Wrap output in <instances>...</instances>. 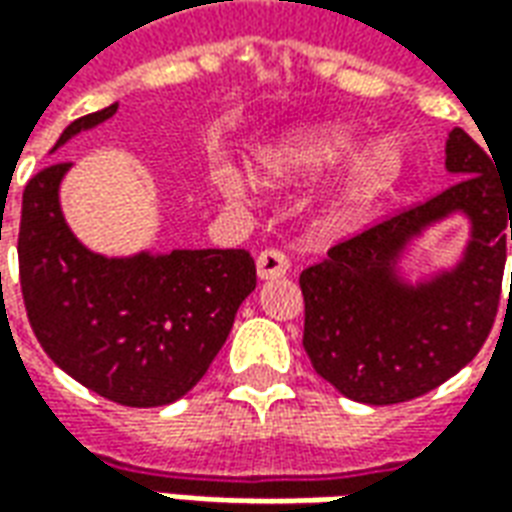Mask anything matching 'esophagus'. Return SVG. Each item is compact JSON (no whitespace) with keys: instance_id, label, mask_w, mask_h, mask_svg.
Segmentation results:
<instances>
[{"instance_id":"1","label":"esophagus","mask_w":512,"mask_h":512,"mask_svg":"<svg viewBox=\"0 0 512 512\" xmlns=\"http://www.w3.org/2000/svg\"><path fill=\"white\" fill-rule=\"evenodd\" d=\"M290 260L279 249H266L257 255V277L260 279H279L288 274Z\"/></svg>"}]
</instances>
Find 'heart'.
Instances as JSON below:
<instances>
[{
    "instance_id": "1",
    "label": "heart",
    "mask_w": 512,
    "mask_h": 512,
    "mask_svg": "<svg viewBox=\"0 0 512 512\" xmlns=\"http://www.w3.org/2000/svg\"><path fill=\"white\" fill-rule=\"evenodd\" d=\"M362 145V134L348 123H307L279 136L277 142L260 153V175L268 183L318 178L345 164ZM354 156V155H353ZM355 157V156H354ZM406 178V153L392 136L378 139L357 153L343 175L334 180L326 194V213L337 222H348L367 213L373 205L389 197ZM224 191L238 189V180L224 175Z\"/></svg>"
}]
</instances>
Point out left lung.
I'll use <instances>...</instances> for the list:
<instances>
[{
  "label": "left lung",
  "mask_w": 512,
  "mask_h": 512,
  "mask_svg": "<svg viewBox=\"0 0 512 512\" xmlns=\"http://www.w3.org/2000/svg\"><path fill=\"white\" fill-rule=\"evenodd\" d=\"M444 167L455 183L422 205L340 241L304 268V351L315 373L351 400L392 406L425 395L472 362L491 332L502 293L512 191L463 128H452ZM450 215H466L459 263L411 283L399 260ZM512 293V285H510Z\"/></svg>",
  "instance_id": "left-lung-1"
}]
</instances>
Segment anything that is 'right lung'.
Returning a JSON list of instances; mask_svg holds the SVG:
<instances>
[{
  "instance_id": "1",
  "label": "right lung",
  "mask_w": 512,
  "mask_h": 512,
  "mask_svg": "<svg viewBox=\"0 0 512 512\" xmlns=\"http://www.w3.org/2000/svg\"><path fill=\"white\" fill-rule=\"evenodd\" d=\"M115 112L73 120L54 150ZM68 169L49 164L24 189L18 271L29 326L51 362L95 395L131 408L175 403L222 351L257 285L255 260L246 249L98 255L62 216Z\"/></svg>"
}]
</instances>
